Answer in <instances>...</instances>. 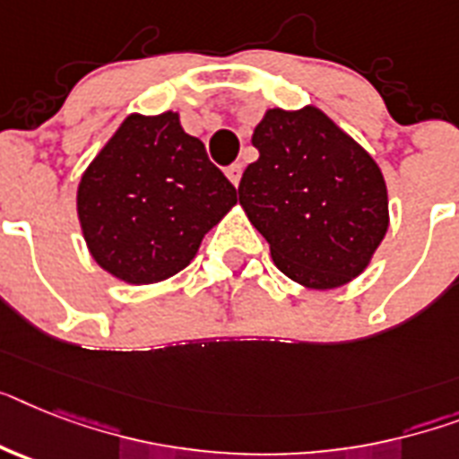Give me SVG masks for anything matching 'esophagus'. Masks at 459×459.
Returning a JSON list of instances; mask_svg holds the SVG:
<instances>
[{"label":"esophagus","mask_w":459,"mask_h":459,"mask_svg":"<svg viewBox=\"0 0 459 459\" xmlns=\"http://www.w3.org/2000/svg\"><path fill=\"white\" fill-rule=\"evenodd\" d=\"M241 173H244V166L241 164H232L227 169V178H230V183H232L234 187H238V183H241Z\"/></svg>","instance_id":"1"}]
</instances>
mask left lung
<instances>
[{
	"mask_svg": "<svg viewBox=\"0 0 459 459\" xmlns=\"http://www.w3.org/2000/svg\"><path fill=\"white\" fill-rule=\"evenodd\" d=\"M251 140L260 157L241 176L238 204L276 267L316 290L357 279L389 227L375 159L314 105L267 109Z\"/></svg>",
	"mask_w": 459,
	"mask_h": 459,
	"instance_id": "obj_1",
	"label": "left lung"
}]
</instances>
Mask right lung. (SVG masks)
Masks as SVG:
<instances>
[{
    "instance_id": "right-lung-1",
    "label": "right lung",
    "mask_w": 459,
    "mask_h": 459,
    "mask_svg": "<svg viewBox=\"0 0 459 459\" xmlns=\"http://www.w3.org/2000/svg\"><path fill=\"white\" fill-rule=\"evenodd\" d=\"M237 204L178 112L128 115L79 180L77 215L91 257L119 281L145 286L185 270L204 234Z\"/></svg>"
}]
</instances>
